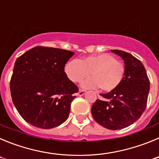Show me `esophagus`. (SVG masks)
I'll use <instances>...</instances> for the list:
<instances>
[{"instance_id": "1", "label": "esophagus", "mask_w": 159, "mask_h": 159, "mask_svg": "<svg viewBox=\"0 0 159 159\" xmlns=\"http://www.w3.org/2000/svg\"><path fill=\"white\" fill-rule=\"evenodd\" d=\"M85 93H86V91H84V90H80L78 92V95H84Z\"/></svg>"}]
</instances>
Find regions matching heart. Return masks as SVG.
<instances>
[{
	"label": "heart",
	"mask_w": 159,
	"mask_h": 159,
	"mask_svg": "<svg viewBox=\"0 0 159 159\" xmlns=\"http://www.w3.org/2000/svg\"><path fill=\"white\" fill-rule=\"evenodd\" d=\"M64 71L70 80L82 82L84 88H100L103 92H111L119 86L125 74V67L111 54L101 53L84 57L82 60H71L65 64Z\"/></svg>",
	"instance_id": "1"
}]
</instances>
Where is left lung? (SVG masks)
<instances>
[{"mask_svg": "<svg viewBox=\"0 0 159 159\" xmlns=\"http://www.w3.org/2000/svg\"><path fill=\"white\" fill-rule=\"evenodd\" d=\"M124 61L125 74L119 86L107 94H100L92 107L97 123L110 130L129 127L139 119L147 107L150 80L139 60L120 50H111Z\"/></svg>", "mask_w": 159, "mask_h": 159, "instance_id": "8db88e82", "label": "left lung"}]
</instances>
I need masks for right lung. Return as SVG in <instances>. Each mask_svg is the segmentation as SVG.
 <instances>
[{"label": "right lung", "mask_w": 159, "mask_h": 159, "mask_svg": "<svg viewBox=\"0 0 159 159\" xmlns=\"http://www.w3.org/2000/svg\"><path fill=\"white\" fill-rule=\"evenodd\" d=\"M74 54L38 46L16 59L10 81L12 99L20 116L32 126L54 128L69 116L79 89L67 78L64 67Z\"/></svg>", "instance_id": "add662e5"}]
</instances>
